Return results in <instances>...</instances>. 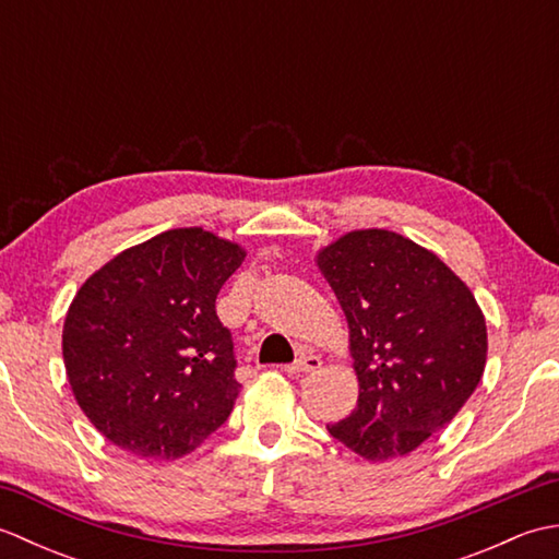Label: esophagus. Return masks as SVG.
Listing matches in <instances>:
<instances>
[{
	"instance_id": "obj_1",
	"label": "esophagus",
	"mask_w": 559,
	"mask_h": 559,
	"mask_svg": "<svg viewBox=\"0 0 559 559\" xmlns=\"http://www.w3.org/2000/svg\"><path fill=\"white\" fill-rule=\"evenodd\" d=\"M319 367H322V358L314 353H307V355H300V358L293 365H288L286 370H288V374H310V372H317Z\"/></svg>"
}]
</instances>
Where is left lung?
Returning <instances> with one entry per match:
<instances>
[{"mask_svg":"<svg viewBox=\"0 0 559 559\" xmlns=\"http://www.w3.org/2000/svg\"><path fill=\"white\" fill-rule=\"evenodd\" d=\"M314 261L346 314L360 386L355 411L326 430L367 461L406 456L454 420L480 382V305L435 252L391 230H350Z\"/></svg>","mask_w":559,"mask_h":559,"instance_id":"1","label":"left lung"}]
</instances>
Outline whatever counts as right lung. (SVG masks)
Segmentation results:
<instances>
[{
	"label": "right lung",
	"mask_w": 559,
	"mask_h": 559,
	"mask_svg": "<svg viewBox=\"0 0 559 559\" xmlns=\"http://www.w3.org/2000/svg\"><path fill=\"white\" fill-rule=\"evenodd\" d=\"M245 254L204 228H175L124 249L76 290L64 370L108 442L175 461L228 420L240 384L216 298Z\"/></svg>",
	"instance_id": "right-lung-1"
}]
</instances>
